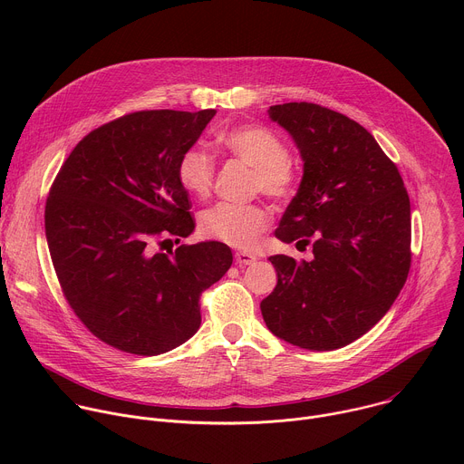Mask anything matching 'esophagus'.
Listing matches in <instances>:
<instances>
[{
	"mask_svg": "<svg viewBox=\"0 0 464 464\" xmlns=\"http://www.w3.org/2000/svg\"><path fill=\"white\" fill-rule=\"evenodd\" d=\"M235 260H237L238 266H251V264L256 262V255L249 253V251H237Z\"/></svg>",
	"mask_w": 464,
	"mask_h": 464,
	"instance_id": "1",
	"label": "esophagus"
}]
</instances>
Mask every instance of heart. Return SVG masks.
Masks as SVG:
<instances>
[{
  "label": "heart",
  "instance_id": "1",
  "mask_svg": "<svg viewBox=\"0 0 464 464\" xmlns=\"http://www.w3.org/2000/svg\"><path fill=\"white\" fill-rule=\"evenodd\" d=\"M220 145L253 169V188H260L277 200L292 192L295 174L288 163V149L268 128H235L220 138ZM213 174V160L204 149L190 147L181 154L178 179L188 194L206 196L211 188ZM268 211L256 204L220 202L206 209L200 217V227L206 237L235 247H251L260 233L268 227Z\"/></svg>",
  "mask_w": 464,
  "mask_h": 464
}]
</instances>
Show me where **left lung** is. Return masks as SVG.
Here are the masks:
<instances>
[{
  "instance_id": "obj_1",
  "label": "left lung",
  "mask_w": 464,
  "mask_h": 464,
  "mask_svg": "<svg viewBox=\"0 0 464 464\" xmlns=\"http://www.w3.org/2000/svg\"><path fill=\"white\" fill-rule=\"evenodd\" d=\"M295 143L303 178L276 237L312 260L274 255L277 286L260 312L301 349H342L399 297L411 264V208L399 169L356 121L312 102L270 106ZM295 244V246H297Z\"/></svg>"
}]
</instances>
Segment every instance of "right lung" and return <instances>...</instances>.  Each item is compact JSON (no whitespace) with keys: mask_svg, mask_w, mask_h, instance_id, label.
<instances>
[{"mask_svg":"<svg viewBox=\"0 0 464 464\" xmlns=\"http://www.w3.org/2000/svg\"><path fill=\"white\" fill-rule=\"evenodd\" d=\"M215 115L150 110L115 119L73 149L51 187L45 238L63 295L119 351L154 356L185 343L202 323L200 294L231 266L229 246L217 240L154 249L194 231L178 163Z\"/></svg>","mask_w":464,"mask_h":464,"instance_id":"1","label":"right lung"}]
</instances>
